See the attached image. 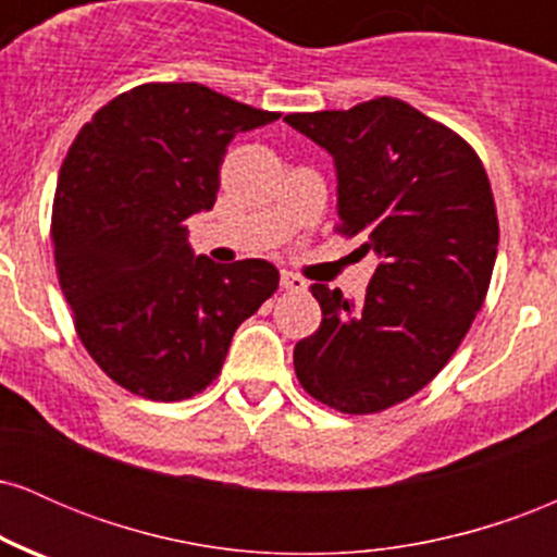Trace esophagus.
Segmentation results:
<instances>
[{"instance_id":"obj_1","label":"esophagus","mask_w":557,"mask_h":557,"mask_svg":"<svg viewBox=\"0 0 557 557\" xmlns=\"http://www.w3.org/2000/svg\"><path fill=\"white\" fill-rule=\"evenodd\" d=\"M280 285H283L285 290H296V293L306 290V280L298 277V274H293V272H280Z\"/></svg>"}]
</instances>
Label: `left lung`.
Listing matches in <instances>:
<instances>
[{
  "instance_id": "obj_1",
  "label": "left lung",
  "mask_w": 557,
  "mask_h": 557,
  "mask_svg": "<svg viewBox=\"0 0 557 557\" xmlns=\"http://www.w3.org/2000/svg\"><path fill=\"white\" fill-rule=\"evenodd\" d=\"M285 123L335 159L337 233L380 259L361 300L311 285L322 324L296 343V376L341 413L385 411L430 385L482 309L500 238L487 172L458 133L393 96Z\"/></svg>"
}]
</instances>
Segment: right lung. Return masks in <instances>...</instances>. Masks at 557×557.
Segmentation results:
<instances>
[{
    "label": "right lung",
    "instance_id": "right-lung-1",
    "mask_svg": "<svg viewBox=\"0 0 557 557\" xmlns=\"http://www.w3.org/2000/svg\"><path fill=\"white\" fill-rule=\"evenodd\" d=\"M277 117L201 83H144L75 136L52 209L57 277L81 343L120 387L194 398L277 290L270 261L194 257L183 225L214 207L235 133Z\"/></svg>",
    "mask_w": 557,
    "mask_h": 557
}]
</instances>
